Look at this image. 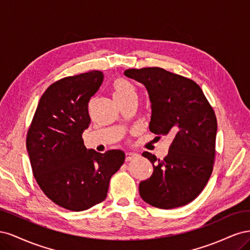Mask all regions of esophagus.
Listing matches in <instances>:
<instances>
[{
  "mask_svg": "<svg viewBox=\"0 0 250 250\" xmlns=\"http://www.w3.org/2000/svg\"><path fill=\"white\" fill-rule=\"evenodd\" d=\"M137 156H138V154H137V153L128 152V153H126V162H130V161H132L133 158H135Z\"/></svg>",
  "mask_w": 250,
  "mask_h": 250,
  "instance_id": "1",
  "label": "esophagus"
}]
</instances>
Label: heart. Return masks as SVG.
Masks as SVG:
<instances>
[{
    "instance_id": "b5f03b06",
    "label": "heart",
    "mask_w": 250,
    "mask_h": 250,
    "mask_svg": "<svg viewBox=\"0 0 250 250\" xmlns=\"http://www.w3.org/2000/svg\"><path fill=\"white\" fill-rule=\"evenodd\" d=\"M112 89H113V94H115L116 99H123V98L129 97V96H135L133 86L129 82L122 78H117L113 80Z\"/></svg>"
}]
</instances>
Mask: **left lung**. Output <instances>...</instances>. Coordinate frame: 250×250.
<instances>
[{"label": "left lung", "mask_w": 250, "mask_h": 250, "mask_svg": "<svg viewBox=\"0 0 250 250\" xmlns=\"http://www.w3.org/2000/svg\"><path fill=\"white\" fill-rule=\"evenodd\" d=\"M125 76L146 87L151 102L149 129L173 141L163 160L149 152L153 166L150 178L141 181L142 199L170 209L193 201L210 177L216 153L217 119L213 107L195 81L162 67L129 69Z\"/></svg>", "instance_id": "obj_1"}]
</instances>
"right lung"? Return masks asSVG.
Instances as JSON below:
<instances>
[{"label": "right lung", "mask_w": 250, "mask_h": 250, "mask_svg": "<svg viewBox=\"0 0 250 250\" xmlns=\"http://www.w3.org/2000/svg\"><path fill=\"white\" fill-rule=\"evenodd\" d=\"M104 75L90 71L60 79L41 98L27 133L33 175L49 199L80 211L102 202L109 180L124 164L125 153L86 149L82 133L90 124L88 102Z\"/></svg>", "instance_id": "1"}]
</instances>
